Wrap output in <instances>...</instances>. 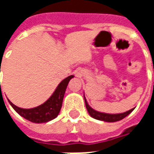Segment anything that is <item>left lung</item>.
Instances as JSON below:
<instances>
[{"instance_id": "left-lung-1", "label": "left lung", "mask_w": 154, "mask_h": 154, "mask_svg": "<svg viewBox=\"0 0 154 154\" xmlns=\"http://www.w3.org/2000/svg\"><path fill=\"white\" fill-rule=\"evenodd\" d=\"M84 100H85V104H86V107H87V110L88 111V113L90 115L92 118L98 120H101V121H105V122H116V121H119L121 120L124 118H125L126 116L129 115V114L132 112L133 110H134V108H133L131 110H128L126 112L124 113H119V114H108V113H103V112H100V111H97V110H94L91 107L89 106V104L87 103V100L85 97L84 95Z\"/></svg>"}]
</instances>
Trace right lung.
I'll return each instance as SVG.
<instances>
[{
    "mask_svg": "<svg viewBox=\"0 0 154 154\" xmlns=\"http://www.w3.org/2000/svg\"><path fill=\"white\" fill-rule=\"evenodd\" d=\"M73 77V75H71L62 81L55 89L54 93L51 95V97L44 103L38 106L34 107L31 109H23L15 106L10 100H8L9 103L11 104L13 109L20 116L29 121L36 124L47 123L52 119H55L58 116L62 108L64 94L67 89L68 82Z\"/></svg>",
    "mask_w": 154,
    "mask_h": 154,
    "instance_id": "right-lung-1",
    "label": "right lung"
}]
</instances>
